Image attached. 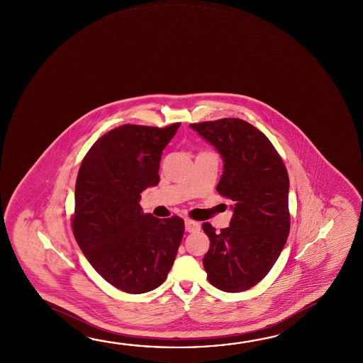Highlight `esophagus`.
I'll use <instances>...</instances> for the list:
<instances>
[{"mask_svg": "<svg viewBox=\"0 0 363 363\" xmlns=\"http://www.w3.org/2000/svg\"><path fill=\"white\" fill-rule=\"evenodd\" d=\"M184 229L189 233L197 232L200 230V224L195 220L184 219Z\"/></svg>", "mask_w": 363, "mask_h": 363, "instance_id": "esophagus-1", "label": "esophagus"}]
</instances>
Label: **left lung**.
<instances>
[{
  "instance_id": "1",
  "label": "left lung",
  "mask_w": 363,
  "mask_h": 363,
  "mask_svg": "<svg viewBox=\"0 0 363 363\" xmlns=\"http://www.w3.org/2000/svg\"><path fill=\"white\" fill-rule=\"evenodd\" d=\"M224 163L216 191L232 200L230 225L202 229L210 248L202 263L208 282L225 292L257 285L274 267L290 232L289 174L268 138L235 118L190 124Z\"/></svg>"
}]
</instances>
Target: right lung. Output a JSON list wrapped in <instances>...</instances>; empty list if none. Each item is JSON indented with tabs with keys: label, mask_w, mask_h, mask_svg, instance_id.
Masks as SVG:
<instances>
[{
	"label": "right lung",
	"mask_w": 363,
	"mask_h": 363,
	"mask_svg": "<svg viewBox=\"0 0 363 363\" xmlns=\"http://www.w3.org/2000/svg\"><path fill=\"white\" fill-rule=\"evenodd\" d=\"M179 125L115 128L91 147L78 171L74 238L96 272L128 294L166 281L184 237V219H158L139 205L140 194L160 182L162 152Z\"/></svg>",
	"instance_id": "right-lung-1"
}]
</instances>
